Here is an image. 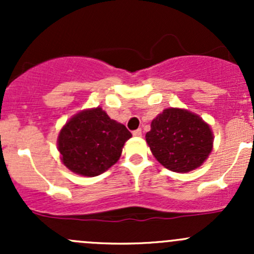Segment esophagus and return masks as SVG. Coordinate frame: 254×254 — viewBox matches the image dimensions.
Instances as JSON below:
<instances>
[{
	"mask_svg": "<svg viewBox=\"0 0 254 254\" xmlns=\"http://www.w3.org/2000/svg\"><path fill=\"white\" fill-rule=\"evenodd\" d=\"M132 135H134V136H136V137L141 136V129L134 130V131H132Z\"/></svg>",
	"mask_w": 254,
	"mask_h": 254,
	"instance_id": "esophagus-1",
	"label": "esophagus"
}]
</instances>
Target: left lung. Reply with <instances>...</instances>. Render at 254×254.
Returning a JSON list of instances; mask_svg holds the SVG:
<instances>
[{
	"mask_svg": "<svg viewBox=\"0 0 254 254\" xmlns=\"http://www.w3.org/2000/svg\"><path fill=\"white\" fill-rule=\"evenodd\" d=\"M212 132L200 117L165 109L151 123L146 141L156 160L170 171L186 173L203 165L212 150Z\"/></svg>",
	"mask_w": 254,
	"mask_h": 254,
	"instance_id": "1",
	"label": "left lung"
}]
</instances>
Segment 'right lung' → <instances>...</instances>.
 Returning <instances> with one entry per match:
<instances>
[{
  "label": "right lung",
  "mask_w": 254,
  "mask_h": 254,
  "mask_svg": "<svg viewBox=\"0 0 254 254\" xmlns=\"http://www.w3.org/2000/svg\"><path fill=\"white\" fill-rule=\"evenodd\" d=\"M131 137L125 125L117 123L102 108L83 111L71 118L58 139L64 165L77 175L96 177L112 167Z\"/></svg>",
  "instance_id": "1"
}]
</instances>
